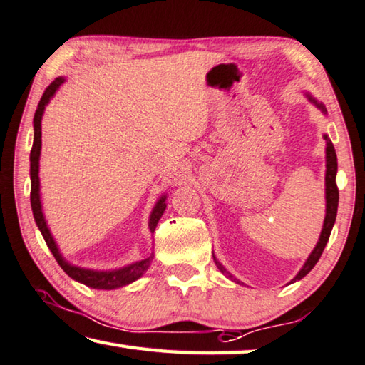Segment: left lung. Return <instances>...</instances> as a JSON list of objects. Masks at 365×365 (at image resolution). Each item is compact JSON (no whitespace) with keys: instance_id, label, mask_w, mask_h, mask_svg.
Instances as JSON below:
<instances>
[{"instance_id":"1","label":"left lung","mask_w":365,"mask_h":365,"mask_svg":"<svg viewBox=\"0 0 365 365\" xmlns=\"http://www.w3.org/2000/svg\"><path fill=\"white\" fill-rule=\"evenodd\" d=\"M306 98H308L309 102H312V104H314L322 113H327V108H325L322 102H319L317 99L312 98L309 93H306ZM324 139H325V144H327V145H325V168H327V170H325V218H324V226H322V231H321V237H319V242L316 244L314 250L311 252L308 259H306V263L303 264V267L299 269L297 276L290 280V284L297 282V280H299V279H303L306 274H308L312 269V267L316 266L319 258H321L325 245H327L330 232H331V227H334L335 220H336V210H338V187H336V181H335L336 170H338L336 153H335V147H334V144H331V140H330L327 134H324ZM213 259H215L216 266H218V269L222 274H225L227 279H231L232 282L242 285L240 280H237L231 272L226 271V267L222 266L218 259H216L215 255H213Z\"/></svg>"}]
</instances>
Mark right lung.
I'll return each mask as SVG.
<instances>
[{
    "label": "right lung",
    "instance_id": "right-lung-1",
    "mask_svg": "<svg viewBox=\"0 0 365 365\" xmlns=\"http://www.w3.org/2000/svg\"><path fill=\"white\" fill-rule=\"evenodd\" d=\"M66 81L63 76H59L56 78L51 85L46 88V91L41 96L40 104H38V108L35 112L34 117V145H31V152H30V181H31V190H30V203H31V212H34V218L38 229L43 235L44 242L49 247L51 253L54 255V258L59 266L63 269V272L67 274L68 277H72L73 280L80 284H85L91 289H99V290H113V289H120V287H125L128 284H133L134 280H138L143 274L149 269V266L153 259V255H150L149 258L136 261V263H131L123 267H118V269H108V271H98V269H86V267H80V266H73L70 264L68 261L62 257V253L57 247L56 240L51 234L48 222L44 220L43 215V207H41V195H40V155H41V120H43V113L44 108L49 104V101L53 99V96L56 94L57 89L61 88L62 83ZM166 195H162L157 200L155 207L152 208L150 216H149V229L153 234L155 227L158 225V220L162 218V215L166 208Z\"/></svg>",
    "mask_w": 365,
    "mask_h": 365
}]
</instances>
